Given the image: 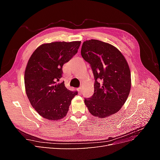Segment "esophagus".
Returning <instances> with one entry per match:
<instances>
[{
    "label": "esophagus",
    "instance_id": "obj_1",
    "mask_svg": "<svg viewBox=\"0 0 160 160\" xmlns=\"http://www.w3.org/2000/svg\"><path fill=\"white\" fill-rule=\"evenodd\" d=\"M77 90H78L79 93V94H81V93H82V89L80 88H78V89H77Z\"/></svg>",
    "mask_w": 160,
    "mask_h": 160
}]
</instances>
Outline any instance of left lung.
<instances>
[{"label": "left lung", "mask_w": 160, "mask_h": 160, "mask_svg": "<svg viewBox=\"0 0 160 160\" xmlns=\"http://www.w3.org/2000/svg\"><path fill=\"white\" fill-rule=\"evenodd\" d=\"M81 53L90 64L95 78L94 93L85 99L89 111L99 118L118 112L126 101L132 85L125 58L115 47L95 39L84 41Z\"/></svg>", "instance_id": "left-lung-1"}]
</instances>
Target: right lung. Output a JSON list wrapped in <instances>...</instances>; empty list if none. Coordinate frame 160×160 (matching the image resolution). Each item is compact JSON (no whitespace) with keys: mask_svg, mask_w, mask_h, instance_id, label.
Wrapping results in <instances>:
<instances>
[{"mask_svg":"<svg viewBox=\"0 0 160 160\" xmlns=\"http://www.w3.org/2000/svg\"><path fill=\"white\" fill-rule=\"evenodd\" d=\"M81 41L45 43L33 52L25 71V86L32 108L42 118L51 121L65 117L77 91L66 88L62 67L73 57Z\"/></svg>","mask_w":160,"mask_h":160,"instance_id":"obj_1","label":"right lung"}]
</instances>
